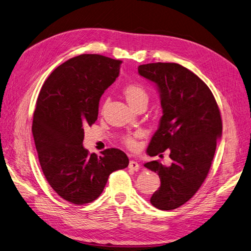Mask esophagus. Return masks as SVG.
<instances>
[{
    "instance_id": "esophagus-1",
    "label": "esophagus",
    "mask_w": 251,
    "mask_h": 251,
    "mask_svg": "<svg viewBox=\"0 0 251 251\" xmlns=\"http://www.w3.org/2000/svg\"><path fill=\"white\" fill-rule=\"evenodd\" d=\"M128 169L133 171H138L139 170V163L135 160H131L128 163Z\"/></svg>"
}]
</instances>
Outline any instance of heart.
Here are the masks:
<instances>
[{"label":"heart","mask_w":251,"mask_h":251,"mask_svg":"<svg viewBox=\"0 0 251 251\" xmlns=\"http://www.w3.org/2000/svg\"><path fill=\"white\" fill-rule=\"evenodd\" d=\"M123 95L125 96L126 102L130 104V107L133 110L141 104L147 105L150 98L148 91L144 89V87L139 85V83H135V82L127 83V85L124 87ZM139 137H141L140 133L136 134L135 136H126V137L124 138L123 141L127 149L135 150L137 148V140L136 139Z\"/></svg>","instance_id":"heart-1"}]
</instances>
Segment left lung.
<instances>
[{
	"mask_svg": "<svg viewBox=\"0 0 251 251\" xmlns=\"http://www.w3.org/2000/svg\"><path fill=\"white\" fill-rule=\"evenodd\" d=\"M138 72L157 85L163 111L148 154L169 150L172 159L171 166L158 160L144 163L160 178L151 203L172 210L191 199L206 179L222 135L221 113L206 83L183 66L153 63L140 65Z\"/></svg>",
	"mask_w": 251,
	"mask_h": 251,
	"instance_id": "left-lung-1",
	"label": "left lung"
}]
</instances>
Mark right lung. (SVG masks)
I'll list each match as a JSON object with an SVG mask.
<instances>
[{"label":"right lung","mask_w":251,"mask_h":251,"mask_svg":"<svg viewBox=\"0 0 251 251\" xmlns=\"http://www.w3.org/2000/svg\"><path fill=\"white\" fill-rule=\"evenodd\" d=\"M121 63L100 54L73 57L49 75L37 97L32 135L41 168L54 192L72 204L96 200L110 174L128 165L118 149L97 156L82 147L83 130L97 120L100 97Z\"/></svg>","instance_id":"add662e5"}]
</instances>
